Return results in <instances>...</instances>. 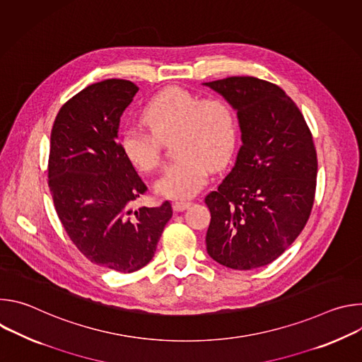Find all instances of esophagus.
<instances>
[{
    "instance_id": "obj_1",
    "label": "esophagus",
    "mask_w": 362,
    "mask_h": 362,
    "mask_svg": "<svg viewBox=\"0 0 362 362\" xmlns=\"http://www.w3.org/2000/svg\"><path fill=\"white\" fill-rule=\"evenodd\" d=\"M190 206V202L189 200H176L173 202V209L176 212H183L185 209H187Z\"/></svg>"
}]
</instances>
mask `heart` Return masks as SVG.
I'll use <instances>...</instances> for the list:
<instances>
[{"instance_id":"heart-1","label":"heart","mask_w":362,"mask_h":362,"mask_svg":"<svg viewBox=\"0 0 362 362\" xmlns=\"http://www.w3.org/2000/svg\"><path fill=\"white\" fill-rule=\"evenodd\" d=\"M141 122L148 132L124 130L122 151L136 169L151 173L162 165V141L173 136L172 150L177 158L154 185L165 197L187 199L196 194L209 168L226 165L235 150V110L221 95L202 98L182 87H166L148 100Z\"/></svg>"}]
</instances>
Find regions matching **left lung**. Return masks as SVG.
<instances>
[{"label":"left lung","instance_id":"obj_1","mask_svg":"<svg viewBox=\"0 0 362 362\" xmlns=\"http://www.w3.org/2000/svg\"><path fill=\"white\" fill-rule=\"evenodd\" d=\"M238 113L242 146L218 190L204 197L211 211L206 249L238 271L265 267L305 228L317 187V150L302 113L286 93L256 77L203 83Z\"/></svg>","mask_w":362,"mask_h":362}]
</instances>
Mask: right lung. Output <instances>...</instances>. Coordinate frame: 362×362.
Wrapping results in <instances>:
<instances>
[{"label":"right lung","instance_id":"add662e5","mask_svg":"<svg viewBox=\"0 0 362 362\" xmlns=\"http://www.w3.org/2000/svg\"><path fill=\"white\" fill-rule=\"evenodd\" d=\"M137 91L119 78L87 86L62 106L49 139L48 186L67 235L88 261L123 274L151 261L173 215L169 200L132 209L147 187L117 133Z\"/></svg>","mask_w":362,"mask_h":362}]
</instances>
